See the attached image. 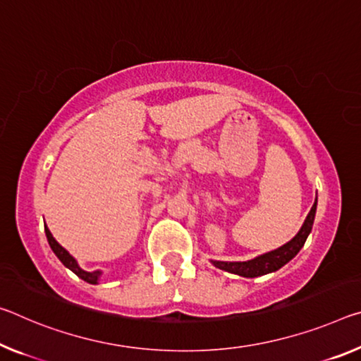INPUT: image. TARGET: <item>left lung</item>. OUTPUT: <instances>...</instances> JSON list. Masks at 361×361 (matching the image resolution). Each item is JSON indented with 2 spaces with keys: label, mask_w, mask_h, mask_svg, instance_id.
Masks as SVG:
<instances>
[{
  "label": "left lung",
  "mask_w": 361,
  "mask_h": 361,
  "mask_svg": "<svg viewBox=\"0 0 361 361\" xmlns=\"http://www.w3.org/2000/svg\"><path fill=\"white\" fill-rule=\"evenodd\" d=\"M317 204H318V197L314 199L313 207L310 212H308L307 219L299 230V233H297L289 243L281 245V247L270 250V252L267 254H262L252 260H245V262L210 260L212 265L220 268V270H225L228 273L238 274V276H243V278H257V276H263V274L279 270V268L284 267L286 263L293 260L294 257L299 254V250L304 247L308 234L312 231L314 214H317Z\"/></svg>",
  "instance_id": "8db88e82"
}]
</instances>
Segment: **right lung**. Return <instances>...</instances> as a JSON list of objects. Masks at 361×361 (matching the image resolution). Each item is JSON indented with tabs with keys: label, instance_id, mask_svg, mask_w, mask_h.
Masks as SVG:
<instances>
[{
	"label": "right lung",
	"instance_id": "add662e5",
	"mask_svg": "<svg viewBox=\"0 0 361 361\" xmlns=\"http://www.w3.org/2000/svg\"><path fill=\"white\" fill-rule=\"evenodd\" d=\"M44 233H47V238H48V243H49V247L53 249V252L56 254L57 259H59L62 262V265H64L66 268H68V270L73 271L77 274L78 278H82L83 281H87L90 284H98L99 279H101V274L102 271L101 270H96V271H85L83 268H80L78 262L73 259V257L67 252V250L62 247V245L56 241V239L53 238V234H51L49 228L44 225Z\"/></svg>",
	"mask_w": 361,
	"mask_h": 361
}]
</instances>
